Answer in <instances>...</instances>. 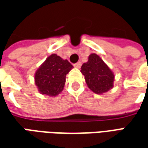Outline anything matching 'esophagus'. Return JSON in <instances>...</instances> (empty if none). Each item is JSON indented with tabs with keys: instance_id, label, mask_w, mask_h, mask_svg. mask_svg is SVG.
<instances>
[{
	"instance_id": "esophagus-1",
	"label": "esophagus",
	"mask_w": 148,
	"mask_h": 148,
	"mask_svg": "<svg viewBox=\"0 0 148 148\" xmlns=\"http://www.w3.org/2000/svg\"><path fill=\"white\" fill-rule=\"evenodd\" d=\"M81 66H82V62H77V63L74 64V66L76 68H80Z\"/></svg>"
}]
</instances>
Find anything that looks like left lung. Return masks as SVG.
I'll return each mask as SVG.
<instances>
[{
	"label": "left lung",
	"instance_id": "obj_1",
	"mask_svg": "<svg viewBox=\"0 0 148 148\" xmlns=\"http://www.w3.org/2000/svg\"><path fill=\"white\" fill-rule=\"evenodd\" d=\"M81 72L85 76L87 86L93 93L101 94L112 89L114 74L99 55L91 54L83 63Z\"/></svg>",
	"mask_w": 148,
	"mask_h": 148
}]
</instances>
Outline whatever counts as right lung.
Here are the masks:
<instances>
[{
	"label": "right lung",
	"instance_id": "add662e5",
	"mask_svg": "<svg viewBox=\"0 0 148 148\" xmlns=\"http://www.w3.org/2000/svg\"><path fill=\"white\" fill-rule=\"evenodd\" d=\"M74 67L56 54L48 56L35 74V83L43 95L55 97L63 90L66 76Z\"/></svg>",
	"mask_w": 148,
	"mask_h": 148
}]
</instances>
